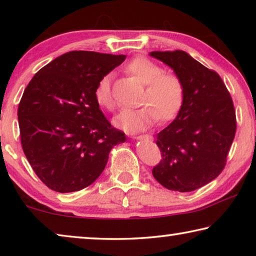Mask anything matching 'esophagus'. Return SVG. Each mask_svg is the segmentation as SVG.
<instances>
[{
  "instance_id": "obj_1",
  "label": "esophagus",
  "mask_w": 256,
  "mask_h": 256,
  "mask_svg": "<svg viewBox=\"0 0 256 256\" xmlns=\"http://www.w3.org/2000/svg\"><path fill=\"white\" fill-rule=\"evenodd\" d=\"M138 140H146V138H149V136H146V134H142V136H136Z\"/></svg>"
}]
</instances>
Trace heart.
<instances>
[{
    "mask_svg": "<svg viewBox=\"0 0 256 256\" xmlns=\"http://www.w3.org/2000/svg\"><path fill=\"white\" fill-rule=\"evenodd\" d=\"M125 71L142 84L138 108L124 110L116 116L114 123L126 131H141L154 125L158 118L162 122L172 120L178 114L184 102V84L172 72H164L152 60L138 56L125 66ZM110 74L104 76L94 89V99L104 110H112L115 100L112 94Z\"/></svg>",
    "mask_w": 256,
    "mask_h": 256,
    "instance_id": "heart-1",
    "label": "heart"
}]
</instances>
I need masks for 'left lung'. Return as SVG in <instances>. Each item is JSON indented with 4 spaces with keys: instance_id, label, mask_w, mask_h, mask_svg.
<instances>
[{
    "instance_id": "8db88e82",
    "label": "left lung",
    "mask_w": 256,
    "mask_h": 256,
    "mask_svg": "<svg viewBox=\"0 0 256 256\" xmlns=\"http://www.w3.org/2000/svg\"><path fill=\"white\" fill-rule=\"evenodd\" d=\"M184 84L177 118L157 136L162 160L152 175L164 188L190 192L210 183L226 166L236 133V112L220 76L183 50L151 52Z\"/></svg>"
}]
</instances>
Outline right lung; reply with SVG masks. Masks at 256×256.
<instances>
[{
	"instance_id": "obj_1",
	"label": "right lung",
	"mask_w": 256,
	"mask_h": 256,
	"mask_svg": "<svg viewBox=\"0 0 256 256\" xmlns=\"http://www.w3.org/2000/svg\"><path fill=\"white\" fill-rule=\"evenodd\" d=\"M124 55L72 50L42 68L18 107L21 146L34 172L60 193L80 190L105 170L125 133L99 110L94 89Z\"/></svg>"
}]
</instances>
